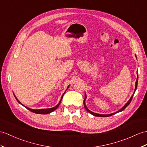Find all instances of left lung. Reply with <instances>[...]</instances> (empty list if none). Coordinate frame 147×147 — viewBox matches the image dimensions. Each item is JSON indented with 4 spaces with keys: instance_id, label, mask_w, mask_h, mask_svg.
<instances>
[{
    "instance_id": "left-lung-1",
    "label": "left lung",
    "mask_w": 147,
    "mask_h": 147,
    "mask_svg": "<svg viewBox=\"0 0 147 147\" xmlns=\"http://www.w3.org/2000/svg\"><path fill=\"white\" fill-rule=\"evenodd\" d=\"M138 78V74H137V81H136V83H135V91H134V94L132 95L131 97L130 98V100H129L128 101V102L126 103V104H125V105L123 106V107H122V108H121L120 110H119V111H117V112H115V113H112V114H109V115H101V114L95 113H94V112H91L90 110H89L87 108V107H86V105H85V98H86V97H87V96H86V95H85V99H84V107H85V109H86V110H87L88 112H89V113H90V114H92V115H94V116H95V117H110V116H111V115H114V114H115V113H119V112H121V111H123V110H125V109L126 108V107H127L128 105L130 104V102H131V101L132 98H133V96H134V94H135L136 89H137V88Z\"/></svg>"
}]
</instances>
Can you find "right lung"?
I'll use <instances>...</instances> for the list:
<instances>
[{"label": "right lung", "mask_w": 147, "mask_h": 147, "mask_svg": "<svg viewBox=\"0 0 147 147\" xmlns=\"http://www.w3.org/2000/svg\"><path fill=\"white\" fill-rule=\"evenodd\" d=\"M64 94H65V93H64ZM64 94L62 95L61 100H60V102L59 103V104L57 105H56L55 107H53V108H51V109H40V110H34V109H31L28 108V107H26V108H27L28 110H30V112H33V113H38V114H47V113H51V112H53V111L55 110L57 108H58V107L59 106L60 102H61V101H62V97H63V96ZM14 96H15V95H14ZM15 97H16V100H17V102L21 104V103H20L19 100H18V99L16 98V96H15ZM21 105H22V104H21Z\"/></svg>", "instance_id": "add662e5"}]
</instances>
